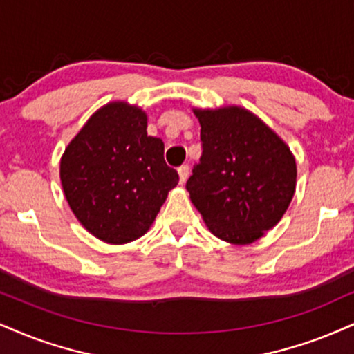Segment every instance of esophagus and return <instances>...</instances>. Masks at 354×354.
I'll list each match as a JSON object with an SVG mask.
<instances>
[{
    "instance_id": "34e87169",
    "label": "esophagus",
    "mask_w": 354,
    "mask_h": 354,
    "mask_svg": "<svg viewBox=\"0 0 354 354\" xmlns=\"http://www.w3.org/2000/svg\"><path fill=\"white\" fill-rule=\"evenodd\" d=\"M177 172H178V180H180V184H185L187 178H189V165H180Z\"/></svg>"
}]
</instances>
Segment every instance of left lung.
<instances>
[{
  "instance_id": "8db88e82",
  "label": "left lung",
  "mask_w": 354,
  "mask_h": 354,
  "mask_svg": "<svg viewBox=\"0 0 354 354\" xmlns=\"http://www.w3.org/2000/svg\"><path fill=\"white\" fill-rule=\"evenodd\" d=\"M202 157L187 180L205 225L231 244H250L274 228L295 192L297 165L287 144L241 106L194 110Z\"/></svg>"
}]
</instances>
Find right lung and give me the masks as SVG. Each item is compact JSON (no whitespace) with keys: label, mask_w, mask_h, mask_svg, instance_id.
<instances>
[{"label":"right lung","mask_w":354,"mask_h":354,"mask_svg":"<svg viewBox=\"0 0 354 354\" xmlns=\"http://www.w3.org/2000/svg\"><path fill=\"white\" fill-rule=\"evenodd\" d=\"M147 116L126 102L104 104L72 139L60 159V180L73 215L110 244L151 228L177 170L164 160L162 139L147 136Z\"/></svg>","instance_id":"obj_1"}]
</instances>
